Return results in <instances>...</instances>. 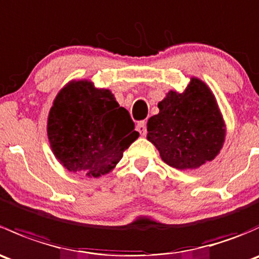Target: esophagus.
<instances>
[{"label":"esophagus","instance_id":"esophagus-1","mask_svg":"<svg viewBox=\"0 0 259 259\" xmlns=\"http://www.w3.org/2000/svg\"><path fill=\"white\" fill-rule=\"evenodd\" d=\"M137 129L138 132L140 133L142 135L146 134V121H139L137 125Z\"/></svg>","mask_w":259,"mask_h":259}]
</instances>
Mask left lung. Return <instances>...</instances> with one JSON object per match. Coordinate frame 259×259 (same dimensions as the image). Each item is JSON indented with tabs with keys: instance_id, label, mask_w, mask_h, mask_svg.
Masks as SVG:
<instances>
[{
	"instance_id": "obj_1",
	"label": "left lung",
	"mask_w": 259,
	"mask_h": 259,
	"mask_svg": "<svg viewBox=\"0 0 259 259\" xmlns=\"http://www.w3.org/2000/svg\"><path fill=\"white\" fill-rule=\"evenodd\" d=\"M158 108L159 114L146 124V139L155 145L164 163L187 170L218 155L226 140V122L204 81L190 77L183 93L170 90Z\"/></svg>"
}]
</instances>
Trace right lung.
Listing matches in <instances>:
<instances>
[{"mask_svg": "<svg viewBox=\"0 0 259 259\" xmlns=\"http://www.w3.org/2000/svg\"><path fill=\"white\" fill-rule=\"evenodd\" d=\"M139 137L126 109L108 89L90 80L67 82L48 117V138L55 158L72 173L99 178L110 173Z\"/></svg>", "mask_w": 259, "mask_h": 259, "instance_id": "obj_1", "label": "right lung"}]
</instances>
